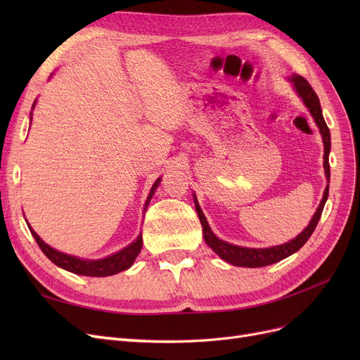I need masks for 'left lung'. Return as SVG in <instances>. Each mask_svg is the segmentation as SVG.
<instances>
[{
  "label": "left lung",
  "mask_w": 360,
  "mask_h": 360,
  "mask_svg": "<svg viewBox=\"0 0 360 360\" xmlns=\"http://www.w3.org/2000/svg\"><path fill=\"white\" fill-rule=\"evenodd\" d=\"M290 82L292 84L294 90H296L297 96L302 99V102L304 103V106L308 108L315 124L319 126L320 134L323 138V144H324V156H323V167H324V174H326V180H328V186L324 189L321 202L317 207V212L314 213L312 219L309 221L308 226L304 230L296 236V238L292 240L284 243V245H278V246H270V248H243V246H237L233 243H228L225 240H221L219 237H216V234L212 231V228L207 222L205 216L201 210V207L198 204L197 195L193 193V202H195V209H197L200 222L202 225V234H204V240L205 243L209 245L214 252L219 255L226 263H230L233 266H238V267H264V266H270L274 263H278V261L284 259L290 255H292L297 250L308 242V238L311 237V234L314 233L315 226H317L324 204L328 201L329 197V181H330V167H329V153H330V130L324 122V117L321 112V106H320V101L317 94L312 90V86L309 85V82L302 78L299 75H292L290 78Z\"/></svg>",
  "instance_id": "left-lung-1"
}]
</instances>
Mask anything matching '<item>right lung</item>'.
I'll list each match as a JSON object with an SVG mask.
<instances>
[{"mask_svg": "<svg viewBox=\"0 0 360 360\" xmlns=\"http://www.w3.org/2000/svg\"><path fill=\"white\" fill-rule=\"evenodd\" d=\"M34 106H36V102L32 103V110H34ZM30 123H31V120H30ZM159 183H160V177L155 181L153 186H151L144 210L147 209V205H148L151 197H153L155 191L158 189ZM28 228H30L32 237L36 238V242H37L39 248L41 249V252L45 254L53 264L64 269V270H68V271H72V274H75V275H82V276H97V278L101 276L102 278V276H111V275L120 274V271H123V270H127L130 266L134 264V261L136 259L138 254L141 252V248H143V236L139 234L136 237V240H134L132 243L127 245L126 248H123L122 250H118V252H115L110 257H105L101 259H85V258H79V257H75L70 254L60 252V250L51 248L48 243L41 240L39 234L30 226V224H28Z\"/></svg>", "mask_w": 360, "mask_h": 360, "instance_id": "1", "label": "right lung"}]
</instances>
